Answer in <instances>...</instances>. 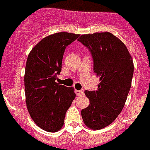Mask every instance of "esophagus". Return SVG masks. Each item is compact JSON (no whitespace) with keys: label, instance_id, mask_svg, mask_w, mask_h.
<instances>
[{"label":"esophagus","instance_id":"obj_1","mask_svg":"<svg viewBox=\"0 0 150 150\" xmlns=\"http://www.w3.org/2000/svg\"><path fill=\"white\" fill-rule=\"evenodd\" d=\"M75 93H76L77 95H82V94H84L83 90H76V91H75Z\"/></svg>","mask_w":150,"mask_h":150}]
</instances>
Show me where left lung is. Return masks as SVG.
I'll return each instance as SVG.
<instances>
[{
    "mask_svg": "<svg viewBox=\"0 0 150 150\" xmlns=\"http://www.w3.org/2000/svg\"><path fill=\"white\" fill-rule=\"evenodd\" d=\"M78 41L91 53L94 72L100 77L97 90H86L89 106L81 110L88 128L107 127L120 115L130 90L134 65L124 43L110 32L82 35Z\"/></svg>",
    "mask_w": 150,
    "mask_h": 150,
    "instance_id": "obj_1",
    "label": "left lung"
}]
</instances>
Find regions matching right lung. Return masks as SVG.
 Wrapping results in <instances>:
<instances>
[{
	"label": "right lung",
	"instance_id": "obj_1",
	"mask_svg": "<svg viewBox=\"0 0 150 150\" xmlns=\"http://www.w3.org/2000/svg\"><path fill=\"white\" fill-rule=\"evenodd\" d=\"M80 35L60 32L45 37L27 57L24 76L26 103L34 122L55 132L64 125L67 110L76 97L73 87L57 83L68 45Z\"/></svg>",
	"mask_w": 150,
	"mask_h": 150
}]
</instances>
